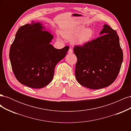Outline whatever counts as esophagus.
<instances>
[{
    "label": "esophagus",
    "mask_w": 131,
    "mask_h": 131,
    "mask_svg": "<svg viewBox=\"0 0 131 131\" xmlns=\"http://www.w3.org/2000/svg\"><path fill=\"white\" fill-rule=\"evenodd\" d=\"M73 52V49L72 48H70L68 50V53H72Z\"/></svg>",
    "instance_id": "obj_1"
}]
</instances>
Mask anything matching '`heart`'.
Wrapping results in <instances>:
<instances>
[{
    "label": "heart",
    "mask_w": 131,
    "mask_h": 131,
    "mask_svg": "<svg viewBox=\"0 0 131 131\" xmlns=\"http://www.w3.org/2000/svg\"><path fill=\"white\" fill-rule=\"evenodd\" d=\"M93 33V30L90 28H85L84 25H80L64 29L62 35L67 39L75 36L73 42L76 44L81 45L89 41L92 37Z\"/></svg>",
    "instance_id": "obj_1"
}]
</instances>
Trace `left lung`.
I'll list each match as a JSON object with an SVG mask.
<instances>
[{"mask_svg": "<svg viewBox=\"0 0 131 131\" xmlns=\"http://www.w3.org/2000/svg\"><path fill=\"white\" fill-rule=\"evenodd\" d=\"M101 37L75 46L77 57L75 77L83 86L93 90L106 88L115 80L123 61L119 37L115 30L104 25Z\"/></svg>", "mask_w": 131, "mask_h": 131, "instance_id": "8db88e82", "label": "left lung"}]
</instances>
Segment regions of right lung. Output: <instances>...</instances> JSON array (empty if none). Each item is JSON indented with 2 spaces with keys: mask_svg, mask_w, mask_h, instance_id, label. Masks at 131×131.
<instances>
[{
  "mask_svg": "<svg viewBox=\"0 0 131 131\" xmlns=\"http://www.w3.org/2000/svg\"><path fill=\"white\" fill-rule=\"evenodd\" d=\"M40 22L21 26L10 47L9 57L17 80L26 86L42 88L52 81L54 68L64 58L69 46L57 49L50 44L52 34Z\"/></svg>",
  "mask_w": 131,
  "mask_h": 131,
  "instance_id": "1",
  "label": "right lung"
}]
</instances>
